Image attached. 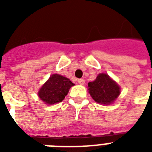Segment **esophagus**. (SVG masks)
<instances>
[{
    "label": "esophagus",
    "instance_id": "obj_1",
    "mask_svg": "<svg viewBox=\"0 0 152 152\" xmlns=\"http://www.w3.org/2000/svg\"><path fill=\"white\" fill-rule=\"evenodd\" d=\"M77 81H78V83H80V85H83V84L85 83V80H84L83 79H79Z\"/></svg>",
    "mask_w": 152,
    "mask_h": 152
}]
</instances>
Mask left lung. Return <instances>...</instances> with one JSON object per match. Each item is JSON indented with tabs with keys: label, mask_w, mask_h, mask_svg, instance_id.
<instances>
[{
	"label": "left lung",
	"mask_w": 152,
	"mask_h": 152,
	"mask_svg": "<svg viewBox=\"0 0 152 152\" xmlns=\"http://www.w3.org/2000/svg\"><path fill=\"white\" fill-rule=\"evenodd\" d=\"M88 91L95 102L110 105L119 96L121 88L107 74L100 73L95 80L88 83Z\"/></svg>",
	"instance_id": "obj_1"
}]
</instances>
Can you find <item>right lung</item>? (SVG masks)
<instances>
[{"label": "right lung", "instance_id": "1", "mask_svg": "<svg viewBox=\"0 0 152 152\" xmlns=\"http://www.w3.org/2000/svg\"><path fill=\"white\" fill-rule=\"evenodd\" d=\"M73 85L75 84L69 79L59 74H53L39 89L38 95L48 105L58 103L64 100Z\"/></svg>", "mask_w": 152, "mask_h": 152}]
</instances>
